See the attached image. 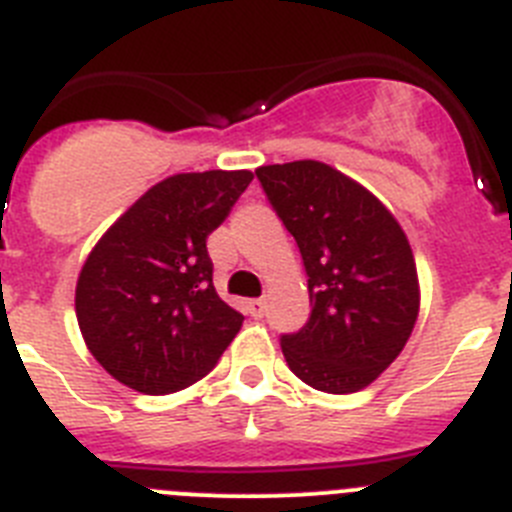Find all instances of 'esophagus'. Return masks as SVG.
Segmentation results:
<instances>
[{"label":"esophagus","mask_w":512,"mask_h":512,"mask_svg":"<svg viewBox=\"0 0 512 512\" xmlns=\"http://www.w3.org/2000/svg\"><path fill=\"white\" fill-rule=\"evenodd\" d=\"M248 312H251V318H261L266 312V302L264 300H248Z\"/></svg>","instance_id":"obj_1"}]
</instances>
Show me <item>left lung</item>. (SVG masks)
I'll return each instance as SVG.
<instances>
[{"label":"left lung","mask_w":512,"mask_h":512,"mask_svg":"<svg viewBox=\"0 0 512 512\" xmlns=\"http://www.w3.org/2000/svg\"><path fill=\"white\" fill-rule=\"evenodd\" d=\"M295 235L307 271L310 320L282 336L289 369L330 395H351L400 356L420 310L413 248L387 207L323 161L256 169Z\"/></svg>","instance_id":"8db88e82"}]
</instances>
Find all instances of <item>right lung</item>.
Listing matches in <instances>:
<instances>
[{"mask_svg":"<svg viewBox=\"0 0 512 512\" xmlns=\"http://www.w3.org/2000/svg\"><path fill=\"white\" fill-rule=\"evenodd\" d=\"M253 174L166 176L117 217L76 282V320L94 359L120 384L169 395L205 377L243 315L212 284L207 235L228 217Z\"/></svg>","mask_w":512,"mask_h":512,"instance_id":"1","label":"right lung"}]
</instances>
